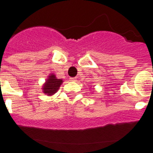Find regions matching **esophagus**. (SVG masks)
Segmentation results:
<instances>
[{
    "instance_id": "1",
    "label": "esophagus",
    "mask_w": 153,
    "mask_h": 153,
    "mask_svg": "<svg viewBox=\"0 0 153 153\" xmlns=\"http://www.w3.org/2000/svg\"><path fill=\"white\" fill-rule=\"evenodd\" d=\"M77 80L76 78H71V81H73V82H75Z\"/></svg>"
}]
</instances>
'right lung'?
Returning <instances> with one entry per match:
<instances>
[{"instance_id": "add662e5", "label": "right lung", "mask_w": 153, "mask_h": 153, "mask_svg": "<svg viewBox=\"0 0 153 153\" xmlns=\"http://www.w3.org/2000/svg\"><path fill=\"white\" fill-rule=\"evenodd\" d=\"M63 82V80L60 79H56L55 74H51L46 79V82L43 85V92L44 94H47L48 96H52L56 94L59 89V86Z\"/></svg>"}]
</instances>
